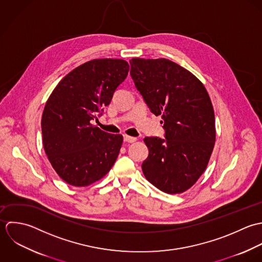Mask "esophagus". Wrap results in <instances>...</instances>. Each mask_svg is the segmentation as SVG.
I'll return each instance as SVG.
<instances>
[{
  "label": "esophagus",
  "instance_id": "34e87169",
  "mask_svg": "<svg viewBox=\"0 0 262 262\" xmlns=\"http://www.w3.org/2000/svg\"><path fill=\"white\" fill-rule=\"evenodd\" d=\"M123 141L126 143H135L137 141V138L134 137H129L127 135H123Z\"/></svg>",
  "mask_w": 262,
  "mask_h": 262
}]
</instances>
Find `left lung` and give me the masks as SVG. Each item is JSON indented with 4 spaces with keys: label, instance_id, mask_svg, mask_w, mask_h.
Returning <instances> with one entry per match:
<instances>
[{
    "label": "left lung",
    "instance_id": "left-lung-1",
    "mask_svg": "<svg viewBox=\"0 0 262 262\" xmlns=\"http://www.w3.org/2000/svg\"><path fill=\"white\" fill-rule=\"evenodd\" d=\"M130 76L145 102L161 115L165 138L147 137L145 177L175 194L190 188L205 172L214 141V113L207 89L189 71L166 59L129 60Z\"/></svg>",
    "mask_w": 262,
    "mask_h": 262
}]
</instances>
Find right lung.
I'll return each instance as SVG.
<instances>
[{
    "label": "right lung",
    "mask_w": 262,
    "mask_h": 262,
    "mask_svg": "<svg viewBox=\"0 0 262 262\" xmlns=\"http://www.w3.org/2000/svg\"><path fill=\"white\" fill-rule=\"evenodd\" d=\"M128 70L123 59L89 60L63 77L48 99L41 118L43 148L67 183L88 186L104 177L116 161L122 136L105 133L92 122Z\"/></svg>",
    "instance_id": "1"
}]
</instances>
